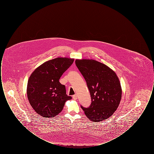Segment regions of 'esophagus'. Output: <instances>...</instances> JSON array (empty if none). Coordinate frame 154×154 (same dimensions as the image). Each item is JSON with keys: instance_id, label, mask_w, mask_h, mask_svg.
<instances>
[{"instance_id": "esophagus-1", "label": "esophagus", "mask_w": 154, "mask_h": 154, "mask_svg": "<svg viewBox=\"0 0 154 154\" xmlns=\"http://www.w3.org/2000/svg\"><path fill=\"white\" fill-rule=\"evenodd\" d=\"M72 97H73V98L74 99V100H76V99H77V95H76V94H75V95H74L73 96H72Z\"/></svg>"}]
</instances>
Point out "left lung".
Wrapping results in <instances>:
<instances>
[{
    "label": "left lung",
    "mask_w": 154,
    "mask_h": 154,
    "mask_svg": "<svg viewBox=\"0 0 154 154\" xmlns=\"http://www.w3.org/2000/svg\"><path fill=\"white\" fill-rule=\"evenodd\" d=\"M76 66L86 81L91 97L87 108L81 106L93 122H100L117 109L122 97L121 84L116 73L106 65L92 59H76Z\"/></svg>",
    "instance_id": "1"
}]
</instances>
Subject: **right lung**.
I'll return each mask as SVG.
<instances>
[{
    "label": "right lung",
    "mask_w": 154,
    "mask_h": 154,
    "mask_svg": "<svg viewBox=\"0 0 154 154\" xmlns=\"http://www.w3.org/2000/svg\"><path fill=\"white\" fill-rule=\"evenodd\" d=\"M74 59L57 58L38 66L30 76L27 96L32 108L38 114L51 118L63 110L67 100L66 88L59 82L63 73L71 66Z\"/></svg>",
    "instance_id": "obj_1"
}]
</instances>
